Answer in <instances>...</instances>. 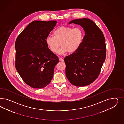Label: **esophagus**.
Here are the masks:
<instances>
[{
	"instance_id": "1",
	"label": "esophagus",
	"mask_w": 124,
	"mask_h": 124,
	"mask_svg": "<svg viewBox=\"0 0 124 124\" xmlns=\"http://www.w3.org/2000/svg\"><path fill=\"white\" fill-rule=\"evenodd\" d=\"M59 60H60V61H61V62H64V59H62V58H61V57H60V58H59Z\"/></svg>"
}]
</instances>
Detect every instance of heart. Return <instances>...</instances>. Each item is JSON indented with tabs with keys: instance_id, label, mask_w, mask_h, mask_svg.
I'll use <instances>...</instances> for the list:
<instances>
[{
	"instance_id": "1",
	"label": "heart",
	"mask_w": 124,
	"mask_h": 124,
	"mask_svg": "<svg viewBox=\"0 0 124 124\" xmlns=\"http://www.w3.org/2000/svg\"><path fill=\"white\" fill-rule=\"evenodd\" d=\"M83 39L84 32L81 28L60 26L54 31L53 36H49L46 38L45 42L49 50L54 53L57 52L61 46L58 53L64 54L76 52Z\"/></svg>"
}]
</instances>
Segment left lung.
Instances as JSON below:
<instances>
[{
  "mask_svg": "<svg viewBox=\"0 0 124 124\" xmlns=\"http://www.w3.org/2000/svg\"><path fill=\"white\" fill-rule=\"evenodd\" d=\"M85 31L82 43L79 49L66 57L65 74L68 79L76 86L89 85L97 78L106 57L104 35L96 24L87 18L72 20Z\"/></svg>",
  "mask_w": 124,
  "mask_h": 124,
  "instance_id": "8db88e82",
  "label": "left lung"
}]
</instances>
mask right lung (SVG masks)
<instances>
[{
  "mask_svg": "<svg viewBox=\"0 0 124 124\" xmlns=\"http://www.w3.org/2000/svg\"><path fill=\"white\" fill-rule=\"evenodd\" d=\"M56 23L55 20L33 21L15 42L16 70L23 81L33 88L41 89L49 85L59 61L45 42Z\"/></svg>",
  "mask_w": 124,
  "mask_h": 124,
  "instance_id": "obj_1",
  "label": "right lung"
}]
</instances>
